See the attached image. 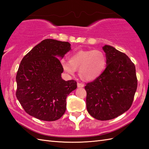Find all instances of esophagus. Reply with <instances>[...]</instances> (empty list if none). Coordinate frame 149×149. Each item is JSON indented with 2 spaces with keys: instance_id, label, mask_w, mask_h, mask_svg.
Returning a JSON list of instances; mask_svg holds the SVG:
<instances>
[{
  "instance_id": "esophagus-1",
  "label": "esophagus",
  "mask_w": 149,
  "mask_h": 149,
  "mask_svg": "<svg viewBox=\"0 0 149 149\" xmlns=\"http://www.w3.org/2000/svg\"><path fill=\"white\" fill-rule=\"evenodd\" d=\"M84 84L81 83H77V87L78 88H83L84 87Z\"/></svg>"
}]
</instances>
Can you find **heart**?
Here are the masks:
<instances>
[{"label": "heart", "mask_w": 149, "mask_h": 149, "mask_svg": "<svg viewBox=\"0 0 149 149\" xmlns=\"http://www.w3.org/2000/svg\"><path fill=\"white\" fill-rule=\"evenodd\" d=\"M106 66V57L100 50H79L69 58L68 62H63V70L73 75L79 70L80 77L85 81H91L102 74Z\"/></svg>", "instance_id": "1"}]
</instances>
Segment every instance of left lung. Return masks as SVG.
Listing matches in <instances>:
<instances>
[{
    "mask_svg": "<svg viewBox=\"0 0 149 149\" xmlns=\"http://www.w3.org/2000/svg\"><path fill=\"white\" fill-rule=\"evenodd\" d=\"M102 49L106 53V68L84 88L88 112L97 120H108L130 108L138 81L134 64L125 54L110 45Z\"/></svg>",
    "mask_w": 149,
    "mask_h": 149,
    "instance_id": "obj_1",
    "label": "left lung"
}]
</instances>
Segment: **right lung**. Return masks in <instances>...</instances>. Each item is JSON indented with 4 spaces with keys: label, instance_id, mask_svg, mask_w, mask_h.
<instances>
[{
    "label": "right lung",
    "instance_id": "add662e5",
    "mask_svg": "<svg viewBox=\"0 0 149 149\" xmlns=\"http://www.w3.org/2000/svg\"><path fill=\"white\" fill-rule=\"evenodd\" d=\"M68 42L46 39L25 56L19 65L16 96L27 113L44 121L59 119L66 111V99L77 88L74 80L65 81L58 58L71 49Z\"/></svg>",
    "mask_w": 149,
    "mask_h": 149
}]
</instances>
